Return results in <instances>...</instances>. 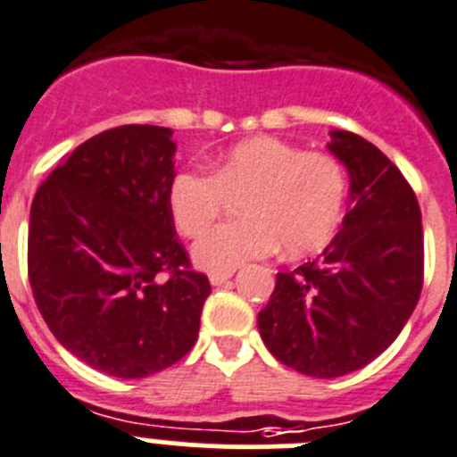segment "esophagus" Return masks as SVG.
I'll list each match as a JSON object with an SVG mask.
<instances>
[{
    "mask_svg": "<svg viewBox=\"0 0 457 457\" xmlns=\"http://www.w3.org/2000/svg\"><path fill=\"white\" fill-rule=\"evenodd\" d=\"M229 278H232V270H228V273H212L209 275V282H212L213 287H220L225 285Z\"/></svg>",
    "mask_w": 457,
    "mask_h": 457,
    "instance_id": "esophagus-1",
    "label": "esophagus"
}]
</instances>
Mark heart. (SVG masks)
<instances>
[{
    "mask_svg": "<svg viewBox=\"0 0 457 457\" xmlns=\"http://www.w3.org/2000/svg\"><path fill=\"white\" fill-rule=\"evenodd\" d=\"M209 172L182 170L170 182L168 207L187 237L203 234L241 198L244 220L209 229L193 245L195 264L228 273L275 253H314L335 237L346 209L344 166L323 152H305L273 137L241 141L209 163Z\"/></svg>",
    "mask_w": 457,
    "mask_h": 457,
    "instance_id": "b5f03b06",
    "label": "heart"
}]
</instances>
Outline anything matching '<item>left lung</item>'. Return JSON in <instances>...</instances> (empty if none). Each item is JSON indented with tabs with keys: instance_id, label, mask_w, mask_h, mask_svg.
<instances>
[{
	"instance_id": "8db88e82",
	"label": "left lung",
	"mask_w": 457,
	"mask_h": 457,
	"mask_svg": "<svg viewBox=\"0 0 457 457\" xmlns=\"http://www.w3.org/2000/svg\"><path fill=\"white\" fill-rule=\"evenodd\" d=\"M328 150L351 178V209L326 250L278 273L259 312L275 360L312 378L367 367L401 335L423 285V229L417 195L373 143L330 131Z\"/></svg>"
}]
</instances>
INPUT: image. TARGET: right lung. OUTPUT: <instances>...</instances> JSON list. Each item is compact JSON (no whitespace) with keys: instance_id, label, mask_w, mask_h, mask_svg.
Here are the masks:
<instances>
[{"instance_id":"obj_1","label":"right lung","mask_w":457,"mask_h":457,"mask_svg":"<svg viewBox=\"0 0 457 457\" xmlns=\"http://www.w3.org/2000/svg\"><path fill=\"white\" fill-rule=\"evenodd\" d=\"M172 129L122 125L81 143L36 191L29 282L52 335L88 367L145 378L182 360L212 294L175 237Z\"/></svg>"}]
</instances>
